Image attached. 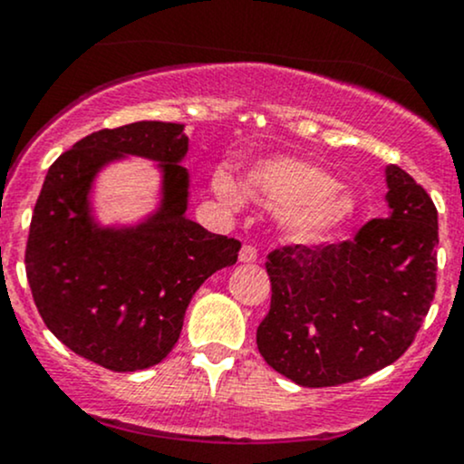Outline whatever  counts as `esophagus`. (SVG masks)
<instances>
[{
  "label": "esophagus",
  "mask_w": 464,
  "mask_h": 464,
  "mask_svg": "<svg viewBox=\"0 0 464 464\" xmlns=\"http://www.w3.org/2000/svg\"><path fill=\"white\" fill-rule=\"evenodd\" d=\"M239 262L242 264H255L257 262V248L253 244H244L242 250H239Z\"/></svg>",
  "instance_id": "1"
}]
</instances>
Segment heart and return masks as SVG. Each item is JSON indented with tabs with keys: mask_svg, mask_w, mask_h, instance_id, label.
I'll list each match as a JSON object with an SVG mask.
<instances>
[{
	"mask_svg": "<svg viewBox=\"0 0 464 464\" xmlns=\"http://www.w3.org/2000/svg\"><path fill=\"white\" fill-rule=\"evenodd\" d=\"M214 189L228 207L239 205V189L225 172ZM244 196L255 205L281 211V228L295 244H318L343 228L355 214V198L321 165L296 157H275L244 177Z\"/></svg>",
	"mask_w": 464,
	"mask_h": 464,
	"instance_id": "obj_1",
	"label": "heart"
}]
</instances>
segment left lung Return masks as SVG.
Wrapping results in <instances>:
<instances>
[{
	"instance_id": "1",
	"label": "left lung",
	"mask_w": 464,
	"mask_h": 464,
	"mask_svg": "<svg viewBox=\"0 0 464 464\" xmlns=\"http://www.w3.org/2000/svg\"><path fill=\"white\" fill-rule=\"evenodd\" d=\"M388 218L353 239L276 248L266 259L273 299L257 349L295 384L338 386L406 353L436 292L439 214L397 165L386 168Z\"/></svg>"
}]
</instances>
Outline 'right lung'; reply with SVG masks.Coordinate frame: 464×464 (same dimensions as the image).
<instances>
[{"label":"right lung","mask_w":464,"mask_h":464,"mask_svg":"<svg viewBox=\"0 0 464 464\" xmlns=\"http://www.w3.org/2000/svg\"><path fill=\"white\" fill-rule=\"evenodd\" d=\"M183 124L135 121L92 132L47 169L30 222L25 275L36 310L80 358L115 372L150 369L177 344L185 310L242 244L185 216L189 174ZM132 153L162 168V202L135 227H102L91 214L92 179Z\"/></svg>","instance_id":"obj_1"}]
</instances>
